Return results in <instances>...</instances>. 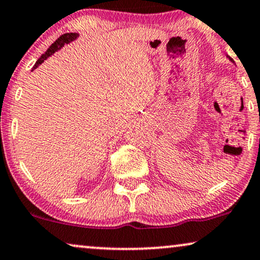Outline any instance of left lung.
<instances>
[{"label":"left lung","mask_w":260,"mask_h":260,"mask_svg":"<svg viewBox=\"0 0 260 260\" xmlns=\"http://www.w3.org/2000/svg\"><path fill=\"white\" fill-rule=\"evenodd\" d=\"M227 57H228V55H227ZM228 58H230V57H228ZM230 60H231V61H232V58H230Z\"/></svg>","instance_id":"8db88e82"}]
</instances>
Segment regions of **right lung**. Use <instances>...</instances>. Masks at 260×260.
I'll return each mask as SVG.
<instances>
[{
    "label": "right lung",
    "mask_w": 260,
    "mask_h": 260,
    "mask_svg": "<svg viewBox=\"0 0 260 260\" xmlns=\"http://www.w3.org/2000/svg\"><path fill=\"white\" fill-rule=\"evenodd\" d=\"M77 37H78L77 33H65V34H63V36H60L57 40L54 41L53 44L51 45L50 47L47 48V51L45 52L44 54H41V57L37 60L36 65H34V67H33V70L36 68L39 67L41 63H44V60H46L47 58L50 57V55H52V54L54 53V52H57L58 50H60V48L63 47L65 44H69V43H71V41H74V40L77 39Z\"/></svg>",
    "instance_id": "obj_1"
}]
</instances>
